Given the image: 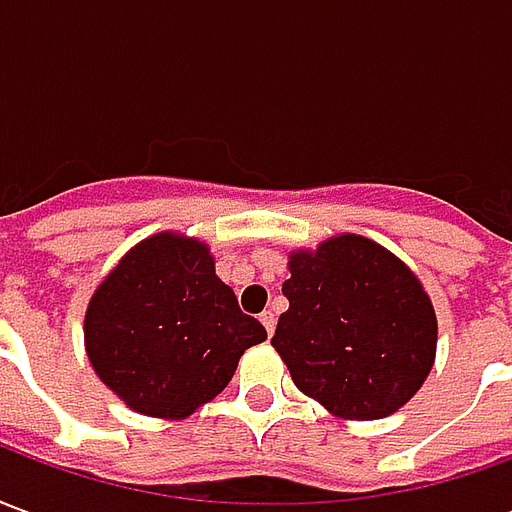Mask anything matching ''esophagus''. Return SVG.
<instances>
[{"mask_svg": "<svg viewBox=\"0 0 512 512\" xmlns=\"http://www.w3.org/2000/svg\"><path fill=\"white\" fill-rule=\"evenodd\" d=\"M260 323L266 326L268 337H271V334H274V326H277V315H274V312H271V310H266V312H263V315H260Z\"/></svg>", "mask_w": 512, "mask_h": 512, "instance_id": "1", "label": "esophagus"}]
</instances>
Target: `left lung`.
Wrapping results in <instances>:
<instances>
[{
  "label": "left lung",
  "mask_w": 512,
  "mask_h": 512,
  "mask_svg": "<svg viewBox=\"0 0 512 512\" xmlns=\"http://www.w3.org/2000/svg\"><path fill=\"white\" fill-rule=\"evenodd\" d=\"M271 345L293 384L345 419H381L408 403L436 354L428 293L384 246L340 235L290 255Z\"/></svg>",
  "instance_id": "1"
}]
</instances>
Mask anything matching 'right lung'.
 Segmentation results:
<instances>
[{
    "label": "right lung",
    "instance_id": "add662e5",
    "mask_svg": "<svg viewBox=\"0 0 512 512\" xmlns=\"http://www.w3.org/2000/svg\"><path fill=\"white\" fill-rule=\"evenodd\" d=\"M84 340L95 373L134 411L183 419L230 384L266 329L241 312L200 241L161 233L95 290Z\"/></svg>",
    "mask_w": 512,
    "mask_h": 512
}]
</instances>
